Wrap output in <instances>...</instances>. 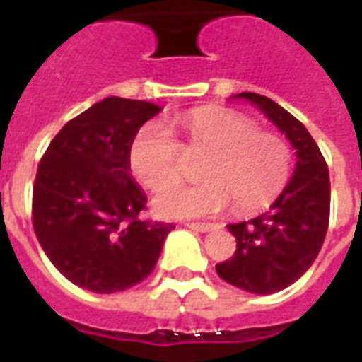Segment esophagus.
Masks as SVG:
<instances>
[{
	"label": "esophagus",
	"mask_w": 362,
	"mask_h": 362,
	"mask_svg": "<svg viewBox=\"0 0 362 362\" xmlns=\"http://www.w3.org/2000/svg\"><path fill=\"white\" fill-rule=\"evenodd\" d=\"M189 229L193 231H199V233H206V231H212L214 229V223H201V221H192V223H186Z\"/></svg>",
	"instance_id": "obj_1"
}]
</instances>
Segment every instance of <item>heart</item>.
I'll return each instance as SVG.
<instances>
[{
    "label": "heart",
    "instance_id": "heart-1",
    "mask_svg": "<svg viewBox=\"0 0 362 362\" xmlns=\"http://www.w3.org/2000/svg\"><path fill=\"white\" fill-rule=\"evenodd\" d=\"M187 152L206 153L199 165L204 182L169 186L153 197L161 216L218 214L233 203L238 214H257L274 203L289 182L291 150L280 135L259 131L247 116L229 109H197L182 116ZM131 173L148 189L182 175V148L161 124H146L129 146Z\"/></svg>",
    "mask_w": 362,
    "mask_h": 362
}]
</instances>
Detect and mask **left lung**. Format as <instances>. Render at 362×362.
<instances>
[{"label":"left lung","instance_id":"left-lung-1","mask_svg":"<svg viewBox=\"0 0 362 362\" xmlns=\"http://www.w3.org/2000/svg\"><path fill=\"white\" fill-rule=\"evenodd\" d=\"M252 101L286 133L297 153V167L269 212L231 223L237 240L231 259L216 264L227 284L244 291L270 295L297 281L317 257L331 214V180L323 153L300 122L272 99L253 92L237 93Z\"/></svg>","mask_w":362,"mask_h":362}]
</instances>
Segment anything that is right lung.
<instances>
[{"label":"right lung","mask_w":362,"mask_h":362,"mask_svg":"<svg viewBox=\"0 0 362 362\" xmlns=\"http://www.w3.org/2000/svg\"><path fill=\"white\" fill-rule=\"evenodd\" d=\"M159 110L139 99H103L67 122L39 161L31 199L37 240L82 289L116 293L141 284L175 229L139 218L146 195L127 161L135 135Z\"/></svg>","instance_id":"obj_1"}]
</instances>
